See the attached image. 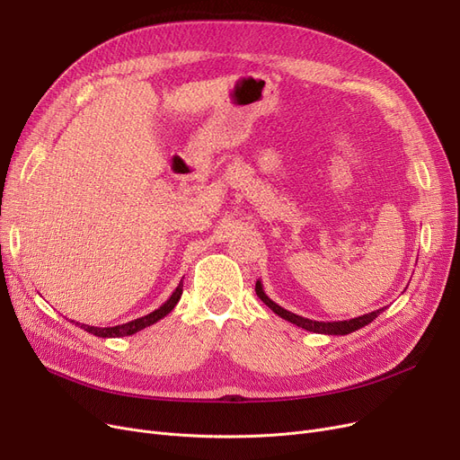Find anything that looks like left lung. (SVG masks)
Here are the masks:
<instances>
[{
    "label": "left lung",
    "mask_w": 460,
    "mask_h": 460,
    "mask_svg": "<svg viewBox=\"0 0 460 460\" xmlns=\"http://www.w3.org/2000/svg\"><path fill=\"white\" fill-rule=\"evenodd\" d=\"M255 293L257 296L261 298V301L282 319H286V322L301 327L305 331H310V332H317V334H349L353 331H358L361 327L372 323L374 319L382 314L385 308H379V310H374V312H368L365 315H358V317H353V319H346V322H315V319H308V317H303V315H296L282 306H278L272 298L267 296V293L263 291V284L261 279H257L255 282Z\"/></svg>",
    "instance_id": "obj_1"
}]
</instances>
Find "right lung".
Listing matches in <instances>:
<instances>
[{"mask_svg": "<svg viewBox=\"0 0 460 460\" xmlns=\"http://www.w3.org/2000/svg\"><path fill=\"white\" fill-rule=\"evenodd\" d=\"M181 296H182V279H181V284L176 286V289L172 291V295L167 298V301H165L162 306H159V308L154 310V312H150V314H146V315H143V317L133 319V322H128V323H124V325H114V327H92V325H84V323H78V322H76L75 325H78L81 329H84L86 332L95 334V336H99V338L129 336V334H135V332H138V331H143V329L154 325L155 322H159V319H164V317L176 306V303L181 301Z\"/></svg>", "mask_w": 460, "mask_h": 460, "instance_id": "add662e5", "label": "right lung"}]
</instances>
